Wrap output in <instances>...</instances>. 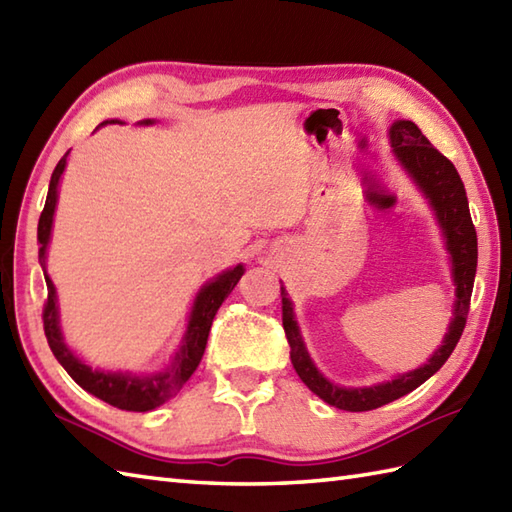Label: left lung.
<instances>
[{
	"label": "left lung",
	"mask_w": 512,
	"mask_h": 512,
	"mask_svg": "<svg viewBox=\"0 0 512 512\" xmlns=\"http://www.w3.org/2000/svg\"><path fill=\"white\" fill-rule=\"evenodd\" d=\"M387 136L398 165L407 171V176L420 189L424 198H427L442 231L455 286L453 319L449 323L447 334H444L442 345L427 358V363L420 365L418 369L398 374L378 385L341 387L330 383V380L319 372L317 365H314L306 350V343H303L288 290L281 286V310H284V330L290 343L292 367H295V372L299 374L303 383L308 385L312 394H317L323 402H328V405L343 411L378 409L391 400H398L400 396L409 394V391L420 387L424 380L436 374L438 369L447 363V358L455 350V345H458L464 332L475 281L477 235L471 222L469 200H466V191L458 169L453 167V162L449 158H444L440 151L424 138L416 123L394 121Z\"/></svg>",
	"instance_id": "8db88e82"
}]
</instances>
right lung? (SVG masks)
<instances>
[{
    "mask_svg": "<svg viewBox=\"0 0 512 512\" xmlns=\"http://www.w3.org/2000/svg\"><path fill=\"white\" fill-rule=\"evenodd\" d=\"M107 123H121L112 118L105 121L99 127ZM156 121L145 118L140 125H154ZM70 154V151H68ZM68 154H65L59 165L54 167L46 206H43L39 226H37V242H39V264L43 268V277H46L48 286V301L43 306V330H46V339L52 354L57 356L61 367L72 376L76 385H81L88 394L101 398L103 402L125 411H151L160 407L162 402H167L182 389L191 374L198 369L206 339H209L211 325L215 319V312L220 310L222 301L231 295V290L237 286V281L244 275V264H237L228 270H222L220 275L206 281V284L198 290V295L193 299V306L189 312L187 330H184L182 341L178 345L176 354H173L171 363L154 374H132V372H110V369H92L88 363L81 361L68 345L63 341L61 323H59V303H57V288H54L52 279L46 273V255L48 244L52 235V222H54V209H57L59 200V182L68 165Z\"/></svg>",
    "mask_w": 512,
    "mask_h": 512,
    "instance_id": "1",
    "label": "right lung"
}]
</instances>
